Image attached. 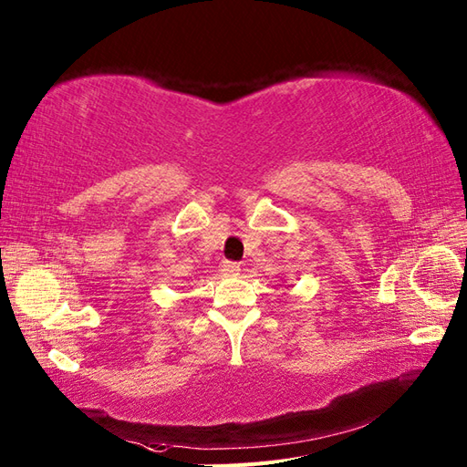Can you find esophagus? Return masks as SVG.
<instances>
[{
	"mask_svg": "<svg viewBox=\"0 0 467 467\" xmlns=\"http://www.w3.org/2000/svg\"><path fill=\"white\" fill-rule=\"evenodd\" d=\"M221 270L226 276H234V275H238V270H241V265L231 263V260H224V263L221 265Z\"/></svg>",
	"mask_w": 467,
	"mask_h": 467,
	"instance_id": "obj_1",
	"label": "esophagus"
}]
</instances>
